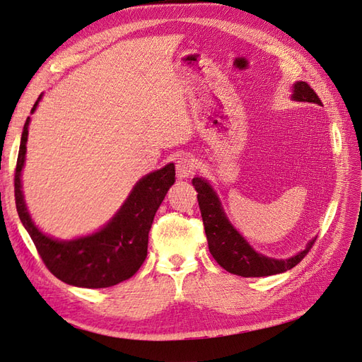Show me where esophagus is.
Segmentation results:
<instances>
[{
  "mask_svg": "<svg viewBox=\"0 0 362 362\" xmlns=\"http://www.w3.org/2000/svg\"><path fill=\"white\" fill-rule=\"evenodd\" d=\"M175 168H177V177L180 180H185V178H190L192 175H194L196 164L192 157L182 156V157L177 158V164H175Z\"/></svg>",
  "mask_w": 362,
  "mask_h": 362,
  "instance_id": "esophagus-1",
  "label": "esophagus"
}]
</instances>
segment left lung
<instances>
[{"label":"left lung","instance_id":"8db88e82","mask_svg":"<svg viewBox=\"0 0 362 362\" xmlns=\"http://www.w3.org/2000/svg\"><path fill=\"white\" fill-rule=\"evenodd\" d=\"M293 100L322 105L319 95L306 81L294 84ZM192 184L194 190L198 192V202L208 240V249H210L217 264L229 273L245 278H259L287 272L298 266L315 243V238H313L306 249L288 259H273L261 255L252 249L246 243V240L228 222L221 202H218L208 182L201 178H193Z\"/></svg>","mask_w":362,"mask_h":362}]
</instances>
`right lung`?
Returning <instances> with one entry per match:
<instances>
[{"mask_svg":"<svg viewBox=\"0 0 362 362\" xmlns=\"http://www.w3.org/2000/svg\"><path fill=\"white\" fill-rule=\"evenodd\" d=\"M40 100V96H39ZM33 105L31 112L36 110ZM30 117H27L15 169V202L43 264L60 281L75 287L105 288L131 278L148 255V234L154 216L175 182L173 163L140 180L112 222L93 235L57 242L43 235L31 222L21 192Z\"/></svg>","mask_w":362,"mask_h":362,"instance_id":"1","label":"right lung"}]
</instances>
